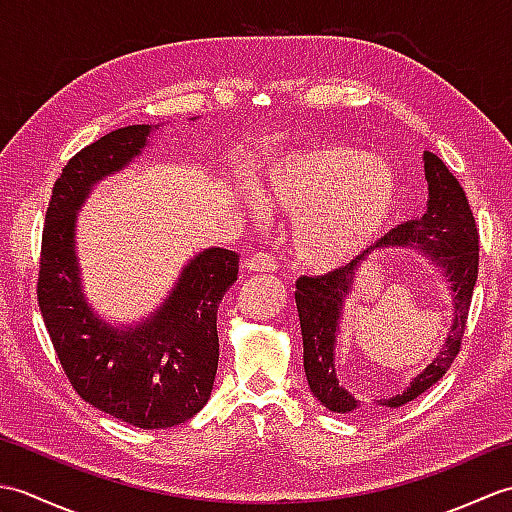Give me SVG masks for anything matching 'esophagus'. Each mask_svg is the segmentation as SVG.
Here are the masks:
<instances>
[{
  "mask_svg": "<svg viewBox=\"0 0 512 512\" xmlns=\"http://www.w3.org/2000/svg\"><path fill=\"white\" fill-rule=\"evenodd\" d=\"M275 257L273 253H255L248 257L246 262V268L250 270V273H273L275 270Z\"/></svg>",
  "mask_w": 512,
  "mask_h": 512,
  "instance_id": "34e87169",
  "label": "esophagus"
}]
</instances>
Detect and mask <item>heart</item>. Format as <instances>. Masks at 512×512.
Masks as SVG:
<instances>
[{"label":"heart","instance_id":"obj_1","mask_svg":"<svg viewBox=\"0 0 512 512\" xmlns=\"http://www.w3.org/2000/svg\"><path fill=\"white\" fill-rule=\"evenodd\" d=\"M259 195L273 209L297 215L292 255L303 268L325 273L374 246L398 211L400 187L374 154L332 143L281 160Z\"/></svg>","mask_w":512,"mask_h":512}]
</instances>
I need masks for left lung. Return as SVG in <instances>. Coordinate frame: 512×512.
I'll use <instances>...</instances> for the list:
<instances>
[{"mask_svg": "<svg viewBox=\"0 0 512 512\" xmlns=\"http://www.w3.org/2000/svg\"><path fill=\"white\" fill-rule=\"evenodd\" d=\"M424 178L429 184L427 211L418 220H409L394 228L376 242L374 248H420L433 264L442 268L453 297V323L438 356L416 378H411L409 387L396 396L378 400L380 407L391 409L407 405L447 374L453 358L460 352L477 281V264H480V235H477L475 217L458 178L431 151H424ZM369 253L372 248L365 250L352 264L336 268L328 275H306L297 279L295 301L303 336V367H306L312 394L334 413L361 409V400L341 387L336 378L334 345L345 301L354 290V277Z\"/></svg>", "mask_w": 512, "mask_h": 512, "instance_id": "8db88e82", "label": "left lung"}]
</instances>
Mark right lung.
Here are the masks:
<instances>
[{
  "instance_id": "right-lung-1",
  "label": "right lung",
  "mask_w": 512,
  "mask_h": 512,
  "mask_svg": "<svg viewBox=\"0 0 512 512\" xmlns=\"http://www.w3.org/2000/svg\"><path fill=\"white\" fill-rule=\"evenodd\" d=\"M158 127H121L70 158L52 187L37 281L43 323L76 394L140 429L176 427L211 398L220 358L217 308L239 268L233 250H202L162 306L127 328L103 321L85 299L76 213L96 182L140 156Z\"/></svg>"
}]
</instances>
